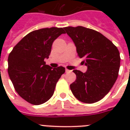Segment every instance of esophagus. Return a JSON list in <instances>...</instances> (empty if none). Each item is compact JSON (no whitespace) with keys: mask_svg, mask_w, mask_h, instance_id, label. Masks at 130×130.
Returning a JSON list of instances; mask_svg holds the SVG:
<instances>
[{"mask_svg":"<svg viewBox=\"0 0 130 130\" xmlns=\"http://www.w3.org/2000/svg\"><path fill=\"white\" fill-rule=\"evenodd\" d=\"M65 72H66V73H71V70H69V69H65Z\"/></svg>","mask_w":130,"mask_h":130,"instance_id":"1","label":"esophagus"}]
</instances>
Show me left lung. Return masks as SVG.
<instances>
[{"label":"left lung","mask_w":130,"mask_h":130,"mask_svg":"<svg viewBox=\"0 0 130 130\" xmlns=\"http://www.w3.org/2000/svg\"><path fill=\"white\" fill-rule=\"evenodd\" d=\"M64 29L88 67L85 73L73 70L76 79L70 85L71 92L82 103L98 102L109 93L117 80L121 60L119 51L112 42L94 29L82 26Z\"/></svg>","instance_id":"8db88e82"}]
</instances>
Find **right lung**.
<instances>
[{"label": "right lung", "instance_id": "obj_1", "mask_svg": "<svg viewBox=\"0 0 130 130\" xmlns=\"http://www.w3.org/2000/svg\"><path fill=\"white\" fill-rule=\"evenodd\" d=\"M64 28H42L29 33L15 45L8 57V73L18 94L34 105L51 99L65 67L52 68L45 59L53 42L65 34Z\"/></svg>", "mask_w": 130, "mask_h": 130}]
</instances>
